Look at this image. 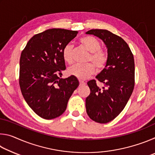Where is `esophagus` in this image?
I'll list each match as a JSON object with an SVG mask.
<instances>
[{
  "label": "esophagus",
  "mask_w": 155,
  "mask_h": 155,
  "mask_svg": "<svg viewBox=\"0 0 155 155\" xmlns=\"http://www.w3.org/2000/svg\"><path fill=\"white\" fill-rule=\"evenodd\" d=\"M79 83H80V85H85V81H82V80H79Z\"/></svg>",
  "instance_id": "obj_1"
}]
</instances>
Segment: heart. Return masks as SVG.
Returning <instances> with one entry per match:
<instances>
[{"label": "heart", "mask_w": 155, "mask_h": 155, "mask_svg": "<svg viewBox=\"0 0 155 155\" xmlns=\"http://www.w3.org/2000/svg\"><path fill=\"white\" fill-rule=\"evenodd\" d=\"M80 42L90 53L87 57L86 64H74L70 67L67 70L68 74L73 76L80 79H85L93 74L95 71V66L97 70H101L104 68L108 61V56L105 52L101 50V44L96 38L87 35L80 38ZM63 58L68 64H72L73 61V46L68 44L64 46L62 52Z\"/></svg>", "instance_id": "obj_1"}]
</instances>
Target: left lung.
<instances>
[{"label":"left lung","instance_id":"8db88e82","mask_svg":"<svg viewBox=\"0 0 155 155\" xmlns=\"http://www.w3.org/2000/svg\"><path fill=\"white\" fill-rule=\"evenodd\" d=\"M87 34L98 37L107 48L108 61L96 76L87 82L90 94L85 100L86 111L90 118L101 124L114 120L127 104L135 86V62L129 46L123 39L104 29H91Z\"/></svg>","mask_w":155,"mask_h":155}]
</instances>
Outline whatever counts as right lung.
Here are the masks:
<instances>
[{
	"label": "right lung",
	"instance_id": "1",
	"mask_svg": "<svg viewBox=\"0 0 155 155\" xmlns=\"http://www.w3.org/2000/svg\"><path fill=\"white\" fill-rule=\"evenodd\" d=\"M78 31L51 28L33 35L22 51L19 84L25 101L39 116L54 119L63 114L79 82L65 70L63 49Z\"/></svg>",
	"mask_w": 155,
	"mask_h": 155
}]
</instances>
